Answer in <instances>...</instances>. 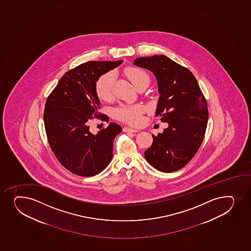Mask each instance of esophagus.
Returning a JSON list of instances; mask_svg holds the SVG:
<instances>
[{"label": "esophagus", "mask_w": 251, "mask_h": 251, "mask_svg": "<svg viewBox=\"0 0 251 251\" xmlns=\"http://www.w3.org/2000/svg\"><path fill=\"white\" fill-rule=\"evenodd\" d=\"M124 132H138V130L133 129L132 127H124Z\"/></svg>", "instance_id": "esophagus-1"}]
</instances>
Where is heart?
I'll use <instances>...</instances> for the list:
<instances>
[{"mask_svg":"<svg viewBox=\"0 0 251 251\" xmlns=\"http://www.w3.org/2000/svg\"><path fill=\"white\" fill-rule=\"evenodd\" d=\"M125 76L129 79L135 88L150 81V77L147 71L136 67L127 66L124 70ZM113 74L108 72L103 74L98 78L95 84V91L99 98L102 100H110L113 95ZM143 108L141 105H123L114 111V116L121 121L129 124H138L141 122V116Z\"/></svg>","mask_w":251,"mask_h":251,"instance_id":"heart-1","label":"heart"}]
</instances>
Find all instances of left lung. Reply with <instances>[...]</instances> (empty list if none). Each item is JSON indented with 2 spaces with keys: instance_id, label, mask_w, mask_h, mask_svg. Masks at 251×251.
Listing matches in <instances>:
<instances>
[{
  "instance_id": "1",
  "label": "left lung",
  "mask_w": 251,
  "mask_h": 251,
  "mask_svg": "<svg viewBox=\"0 0 251 251\" xmlns=\"http://www.w3.org/2000/svg\"><path fill=\"white\" fill-rule=\"evenodd\" d=\"M133 64L156 76L160 94L156 116L168 124L162 133L152 135L146 159L162 173L179 170L202 143L208 121L206 100L193 74L168 57H140Z\"/></svg>"
}]
</instances>
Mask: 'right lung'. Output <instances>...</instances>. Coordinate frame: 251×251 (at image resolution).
<instances>
[{
  "mask_svg": "<svg viewBox=\"0 0 251 251\" xmlns=\"http://www.w3.org/2000/svg\"><path fill=\"white\" fill-rule=\"evenodd\" d=\"M122 62L81 64L61 77L46 100L44 122L49 144L60 164L75 175H97L113 157V140L122 132L121 126L111 123L94 135L89 132V122L108 118L98 111L100 102L95 84Z\"/></svg>",
  "mask_w": 251,
  "mask_h": 251,
  "instance_id": "1",
  "label": "right lung"
}]
</instances>
